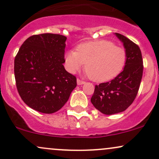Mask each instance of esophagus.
<instances>
[{
	"label": "esophagus",
	"instance_id": "34e87169",
	"mask_svg": "<svg viewBox=\"0 0 159 159\" xmlns=\"http://www.w3.org/2000/svg\"><path fill=\"white\" fill-rule=\"evenodd\" d=\"M77 84H78V85H82V84H85V81H81V80H80L79 78H78V79H77Z\"/></svg>",
	"mask_w": 159,
	"mask_h": 159
}]
</instances>
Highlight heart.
<instances>
[{"mask_svg": "<svg viewBox=\"0 0 159 159\" xmlns=\"http://www.w3.org/2000/svg\"><path fill=\"white\" fill-rule=\"evenodd\" d=\"M126 52L108 40H96L81 43L77 52L70 50L65 55L66 68L75 73L86 63L87 75L96 82L114 78L123 70L126 62Z\"/></svg>", "mask_w": 159, "mask_h": 159, "instance_id": "1", "label": "heart"}]
</instances>
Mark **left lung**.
Instances as JSON below:
<instances>
[{"mask_svg": "<svg viewBox=\"0 0 159 159\" xmlns=\"http://www.w3.org/2000/svg\"><path fill=\"white\" fill-rule=\"evenodd\" d=\"M115 35L123 43L126 52V62L123 72L111 81L95 87L91 102L104 114L123 112L132 105L138 94L143 75V59L140 49L122 34Z\"/></svg>", "mask_w": 159, "mask_h": 159, "instance_id": "1", "label": "left lung"}]
</instances>
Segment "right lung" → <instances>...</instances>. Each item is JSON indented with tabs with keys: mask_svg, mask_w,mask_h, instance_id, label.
I'll return each mask as SVG.
<instances>
[{
	"mask_svg": "<svg viewBox=\"0 0 159 159\" xmlns=\"http://www.w3.org/2000/svg\"><path fill=\"white\" fill-rule=\"evenodd\" d=\"M66 37L60 34L34 35L24 42L14 61L18 92L24 102L44 114L59 111L77 86L66 70Z\"/></svg>",
	"mask_w": 159,
	"mask_h": 159,
	"instance_id": "add662e5",
	"label": "right lung"
}]
</instances>
